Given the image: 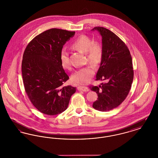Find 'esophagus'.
<instances>
[{
  "mask_svg": "<svg viewBox=\"0 0 158 158\" xmlns=\"http://www.w3.org/2000/svg\"><path fill=\"white\" fill-rule=\"evenodd\" d=\"M77 90H81V91H83V92H88L89 89L88 88L86 87V86H78L77 88Z\"/></svg>",
  "mask_w": 158,
  "mask_h": 158,
  "instance_id": "1",
  "label": "esophagus"
}]
</instances>
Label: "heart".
I'll use <instances>...</instances> for the list:
<instances>
[{"mask_svg":"<svg viewBox=\"0 0 158 158\" xmlns=\"http://www.w3.org/2000/svg\"><path fill=\"white\" fill-rule=\"evenodd\" d=\"M71 47L79 52L86 53L88 60L94 66H97L102 61L103 56L102 45L97 41L93 42L92 38L86 35H81L76 38ZM60 60L63 69L66 70L71 69L69 53L65 49H63L60 52ZM94 73V68L88 66L76 70L72 74L71 80L75 85H85L89 82Z\"/></svg>","mask_w":158,"mask_h":158,"instance_id":"heart-1","label":"heart"}]
</instances>
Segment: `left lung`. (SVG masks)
<instances>
[{
	"label": "left lung",
	"instance_id": "obj_1",
	"mask_svg": "<svg viewBox=\"0 0 158 158\" xmlns=\"http://www.w3.org/2000/svg\"><path fill=\"white\" fill-rule=\"evenodd\" d=\"M92 31L99 32L103 49L96 80L106 81L98 87L90 88L98 95L92 106L99 111L106 112L120 105L127 96L134 76L132 59L127 45L114 32L100 27Z\"/></svg>",
	"mask_w": 158,
	"mask_h": 158
}]
</instances>
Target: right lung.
Segmentation results:
<instances>
[{
  "instance_id": "1",
  "label": "right lung",
  "mask_w": 158,
  "mask_h": 158,
  "mask_svg": "<svg viewBox=\"0 0 158 158\" xmlns=\"http://www.w3.org/2000/svg\"><path fill=\"white\" fill-rule=\"evenodd\" d=\"M75 34L52 28L34 38L23 55L22 75L25 92L39 111L54 115L68 108L75 87L63 85L69 77L61 66L60 52Z\"/></svg>"
}]
</instances>
